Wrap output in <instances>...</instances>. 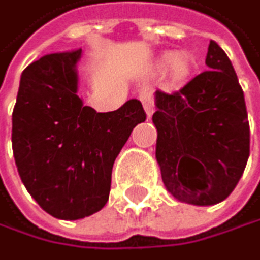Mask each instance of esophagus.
I'll return each mask as SVG.
<instances>
[{"mask_svg": "<svg viewBox=\"0 0 260 260\" xmlns=\"http://www.w3.org/2000/svg\"><path fill=\"white\" fill-rule=\"evenodd\" d=\"M139 99L144 105V110L147 113V116H152V113L155 111V103H153V93L150 90H142L139 93Z\"/></svg>", "mask_w": 260, "mask_h": 260, "instance_id": "1", "label": "esophagus"}]
</instances>
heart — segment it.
Returning <instances> with one entry per match:
<instances>
[{"mask_svg":"<svg viewBox=\"0 0 260 260\" xmlns=\"http://www.w3.org/2000/svg\"><path fill=\"white\" fill-rule=\"evenodd\" d=\"M157 68L163 69L167 68L171 81L181 82L189 76L192 69V58L191 54L184 51H176V53H165L157 59Z\"/></svg>","mask_w":260,"mask_h":260,"instance_id":"heart-1","label":"heart"}]
</instances>
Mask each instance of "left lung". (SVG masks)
<instances>
[{
	"label": "left lung",
	"instance_id": "left-lung-1",
	"mask_svg": "<svg viewBox=\"0 0 260 260\" xmlns=\"http://www.w3.org/2000/svg\"><path fill=\"white\" fill-rule=\"evenodd\" d=\"M207 71L173 93L155 92V157L175 199L213 206L233 192L249 158L244 93L226 53L210 40Z\"/></svg>",
	"mask_w": 260,
	"mask_h": 260
}]
</instances>
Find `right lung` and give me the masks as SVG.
Segmentation results:
<instances>
[{"mask_svg": "<svg viewBox=\"0 0 260 260\" xmlns=\"http://www.w3.org/2000/svg\"><path fill=\"white\" fill-rule=\"evenodd\" d=\"M82 50L28 64L12 111V152L28 194L50 215L79 220L103 209L111 170L133 129L145 121L139 100L97 113L77 95Z\"/></svg>", "mask_w": 260, "mask_h": 260, "instance_id": "1", "label": "right lung"}]
</instances>
